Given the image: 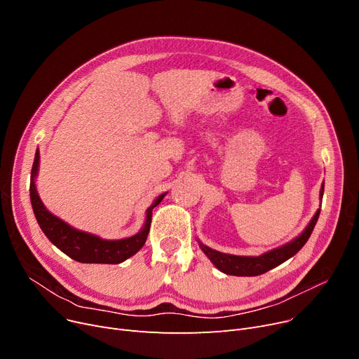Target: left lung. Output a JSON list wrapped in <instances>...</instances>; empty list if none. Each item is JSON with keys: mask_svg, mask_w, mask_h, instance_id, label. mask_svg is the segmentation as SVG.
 <instances>
[{"mask_svg": "<svg viewBox=\"0 0 359 359\" xmlns=\"http://www.w3.org/2000/svg\"><path fill=\"white\" fill-rule=\"evenodd\" d=\"M323 192H325V184H322V189H320V198H323ZM318 215H320V208L309 222L306 230L298 237L284 244V246L269 250L260 256H236V255L221 253L208 246H205V244H202L201 241H199V248L214 263V266L224 273L234 275V276H257L279 266L280 263H284L285 260L292 257L295 253H298L299 249L304 246L309 237L311 236L314 225L318 219Z\"/></svg>", "mask_w": 359, "mask_h": 359, "instance_id": "1", "label": "left lung"}]
</instances>
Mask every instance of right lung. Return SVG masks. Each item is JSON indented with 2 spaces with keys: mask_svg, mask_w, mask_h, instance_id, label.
<instances>
[{
  "mask_svg": "<svg viewBox=\"0 0 359 359\" xmlns=\"http://www.w3.org/2000/svg\"><path fill=\"white\" fill-rule=\"evenodd\" d=\"M37 170H39V149L36 151L30 176L32 208L45 236L61 252L81 263H109V265H116V263H122L123 260L134 256L137 252L141 250L149 233L153 210L163 201L165 194L160 195L147 210V218L140 233L122 240H104L100 238L99 236H94L91 233H86L71 227L69 224L50 214L45 208L43 202L39 198V194H37L34 183Z\"/></svg>",
  "mask_w": 359,
  "mask_h": 359,
  "instance_id": "1",
  "label": "right lung"
}]
</instances>
